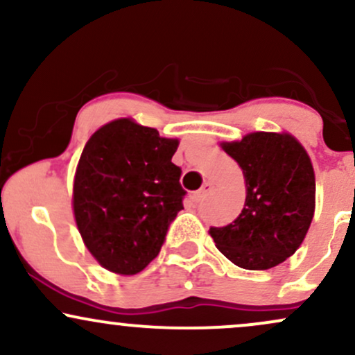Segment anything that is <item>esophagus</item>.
Segmentation results:
<instances>
[{
  "label": "esophagus",
  "mask_w": 355,
  "mask_h": 355,
  "mask_svg": "<svg viewBox=\"0 0 355 355\" xmlns=\"http://www.w3.org/2000/svg\"><path fill=\"white\" fill-rule=\"evenodd\" d=\"M211 190H214V185H211V183H205V185H203L202 189L198 190L197 193H195V202L205 200V198L209 197V193H210Z\"/></svg>",
  "instance_id": "esophagus-1"
}]
</instances>
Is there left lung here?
<instances>
[{
	"instance_id": "1",
	"label": "left lung",
	"mask_w": 355,
	"mask_h": 355,
	"mask_svg": "<svg viewBox=\"0 0 355 355\" xmlns=\"http://www.w3.org/2000/svg\"><path fill=\"white\" fill-rule=\"evenodd\" d=\"M245 177L242 214L210 227L215 245L247 270H267L304 242L315 210V175L307 152L288 133L255 132L222 144Z\"/></svg>"
}]
</instances>
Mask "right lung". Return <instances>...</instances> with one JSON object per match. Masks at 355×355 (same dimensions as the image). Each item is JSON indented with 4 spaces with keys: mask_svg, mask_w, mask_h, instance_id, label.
Wrapping results in <instances>:
<instances>
[{
    "mask_svg": "<svg viewBox=\"0 0 355 355\" xmlns=\"http://www.w3.org/2000/svg\"><path fill=\"white\" fill-rule=\"evenodd\" d=\"M178 140L120 118L93 133L73 183L76 227L101 267L141 272L158 255L187 191L172 164Z\"/></svg>",
    "mask_w": 355,
    "mask_h": 355,
    "instance_id": "right-lung-1",
    "label": "right lung"
}]
</instances>
